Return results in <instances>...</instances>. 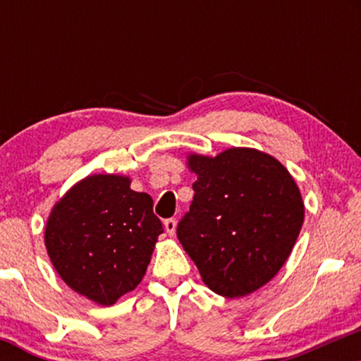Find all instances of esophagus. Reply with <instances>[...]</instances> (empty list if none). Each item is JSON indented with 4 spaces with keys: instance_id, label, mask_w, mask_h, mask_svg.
Listing matches in <instances>:
<instances>
[{
    "instance_id": "obj_1",
    "label": "esophagus",
    "mask_w": 361,
    "mask_h": 361,
    "mask_svg": "<svg viewBox=\"0 0 361 361\" xmlns=\"http://www.w3.org/2000/svg\"><path fill=\"white\" fill-rule=\"evenodd\" d=\"M176 226H177V221H176L174 219H167V220L164 221V228H166V231H167V233H169L171 236L176 233Z\"/></svg>"
}]
</instances>
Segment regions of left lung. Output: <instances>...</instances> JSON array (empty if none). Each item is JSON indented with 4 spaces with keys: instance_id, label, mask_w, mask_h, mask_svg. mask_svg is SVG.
<instances>
[{
    "instance_id": "1",
    "label": "left lung",
    "mask_w": 361,
    "mask_h": 361,
    "mask_svg": "<svg viewBox=\"0 0 361 361\" xmlns=\"http://www.w3.org/2000/svg\"><path fill=\"white\" fill-rule=\"evenodd\" d=\"M195 172L190 210L177 238L202 281L228 299L248 295L278 274L304 224V202L289 171L253 147L215 157L189 154Z\"/></svg>"
}]
</instances>
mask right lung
I'll use <instances>...</instances> for the list:
<instances>
[{"mask_svg":"<svg viewBox=\"0 0 361 361\" xmlns=\"http://www.w3.org/2000/svg\"><path fill=\"white\" fill-rule=\"evenodd\" d=\"M120 174L78 180L49 215L44 243L68 288L100 305H113L145 278L162 224L152 199Z\"/></svg>","mask_w":361,"mask_h":361,"instance_id":"1","label":"right lung"}]
</instances>
